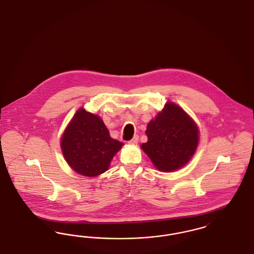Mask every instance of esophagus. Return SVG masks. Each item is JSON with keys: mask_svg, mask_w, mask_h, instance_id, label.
<instances>
[{"mask_svg": "<svg viewBox=\"0 0 254 254\" xmlns=\"http://www.w3.org/2000/svg\"><path fill=\"white\" fill-rule=\"evenodd\" d=\"M138 142H139V136H138V135H135L130 141H128V144H130V145H136V144H138Z\"/></svg>", "mask_w": 254, "mask_h": 254, "instance_id": "obj_1", "label": "esophagus"}]
</instances>
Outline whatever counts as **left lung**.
Wrapping results in <instances>:
<instances>
[{
    "instance_id": "obj_1",
    "label": "left lung",
    "mask_w": 254,
    "mask_h": 254,
    "mask_svg": "<svg viewBox=\"0 0 254 254\" xmlns=\"http://www.w3.org/2000/svg\"><path fill=\"white\" fill-rule=\"evenodd\" d=\"M145 133L148 140L141 147L154 166L165 172L184 167L192 157L199 140L192 119L171 102L148 123Z\"/></svg>"
}]
</instances>
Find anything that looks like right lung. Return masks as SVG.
Segmentation results:
<instances>
[{"label": "right lung", "mask_w": 254, "mask_h": 254, "mask_svg": "<svg viewBox=\"0 0 254 254\" xmlns=\"http://www.w3.org/2000/svg\"><path fill=\"white\" fill-rule=\"evenodd\" d=\"M123 145L110 137L102 119L83 109L76 112L61 141L68 165L77 173L88 177L107 171Z\"/></svg>", "instance_id": "right-lung-1"}]
</instances>
